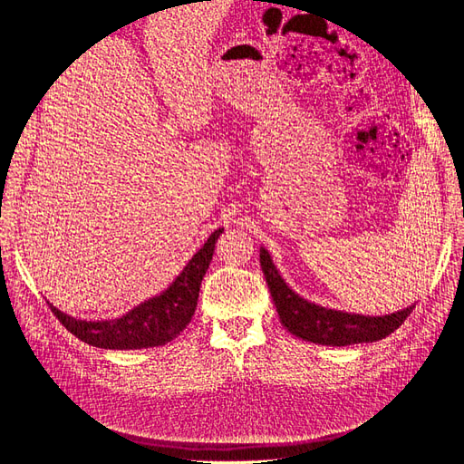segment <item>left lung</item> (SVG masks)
I'll return each mask as SVG.
<instances>
[{
	"mask_svg": "<svg viewBox=\"0 0 464 464\" xmlns=\"http://www.w3.org/2000/svg\"><path fill=\"white\" fill-rule=\"evenodd\" d=\"M259 261L280 321L292 334L307 343L348 346L382 341L387 334L399 329L414 310V305H409L401 312L387 315H362L331 310V307L317 305L294 292L285 283V278L280 276L271 254L265 247L259 251Z\"/></svg>",
	"mask_w": 464,
	"mask_h": 464,
	"instance_id": "1",
	"label": "left lung"
}]
</instances>
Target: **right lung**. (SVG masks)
I'll return each instance as SVG.
<instances>
[{
  "mask_svg": "<svg viewBox=\"0 0 464 464\" xmlns=\"http://www.w3.org/2000/svg\"><path fill=\"white\" fill-rule=\"evenodd\" d=\"M222 232L224 228H218L208 236L205 246L189 259L184 271L174 278L170 286L157 296L135 305L121 317L108 321L75 319L50 304L52 312L69 333H73L77 339L91 346L108 350H139L170 343L188 327L195 314L201 280L210 261H213L215 244Z\"/></svg>",
  "mask_w": 464,
  "mask_h": 464,
  "instance_id": "obj_1",
  "label": "right lung"
}]
</instances>
